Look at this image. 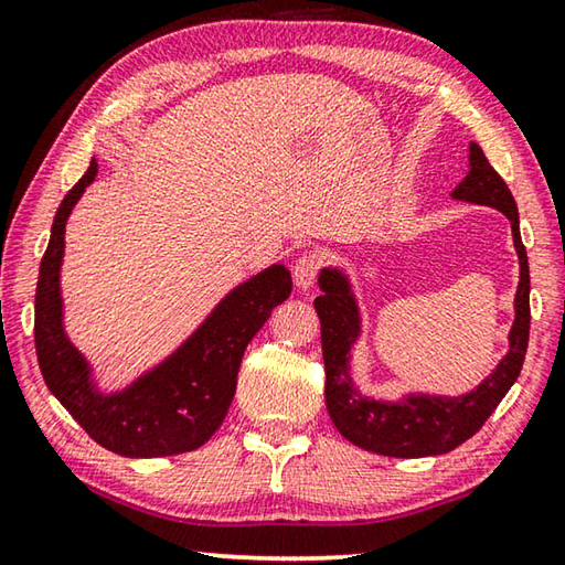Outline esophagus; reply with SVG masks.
I'll list each match as a JSON object with an SVG mask.
<instances>
[{"mask_svg": "<svg viewBox=\"0 0 565 565\" xmlns=\"http://www.w3.org/2000/svg\"><path fill=\"white\" fill-rule=\"evenodd\" d=\"M322 270V255L319 253H302L292 265V278L300 290H310L317 282V275Z\"/></svg>", "mask_w": 565, "mask_h": 565, "instance_id": "34e87169", "label": "esophagus"}]
</instances>
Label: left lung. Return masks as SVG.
<instances>
[{
	"mask_svg": "<svg viewBox=\"0 0 565 565\" xmlns=\"http://www.w3.org/2000/svg\"><path fill=\"white\" fill-rule=\"evenodd\" d=\"M452 199L492 206L512 223L514 248L519 255V287L514 297V324L509 332V351L480 386L462 396H430L408 393L401 401H376L361 396L349 371L351 347L361 337V315L356 297L344 270L322 268L315 310L322 322L324 356V398L337 430L349 443L369 452L386 457H428L445 455L470 440L494 413L499 401L519 379L529 347V260L519 233V211L512 191L492 164L482 147L470 142V172L455 186Z\"/></svg>",
	"mask_w": 565,
	"mask_h": 565,
	"instance_id": "1",
	"label": "left lung"
}]
</instances>
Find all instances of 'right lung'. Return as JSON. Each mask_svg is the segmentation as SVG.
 Masks as SVG:
<instances>
[{
    "label": "right lung",
    "mask_w": 565,
    "mask_h": 565,
    "mask_svg": "<svg viewBox=\"0 0 565 565\" xmlns=\"http://www.w3.org/2000/svg\"><path fill=\"white\" fill-rule=\"evenodd\" d=\"M95 174L98 162L93 159L88 172L63 196L53 216L34 305L39 369L61 406L105 450L122 457L191 452L201 448L226 418L243 351L270 317L273 307L290 297V270L275 263L236 285L164 361L137 376L130 386L105 393L93 379L88 359L73 347L63 329L61 297L66 221Z\"/></svg>",
    "instance_id": "obj_1"
}]
</instances>
